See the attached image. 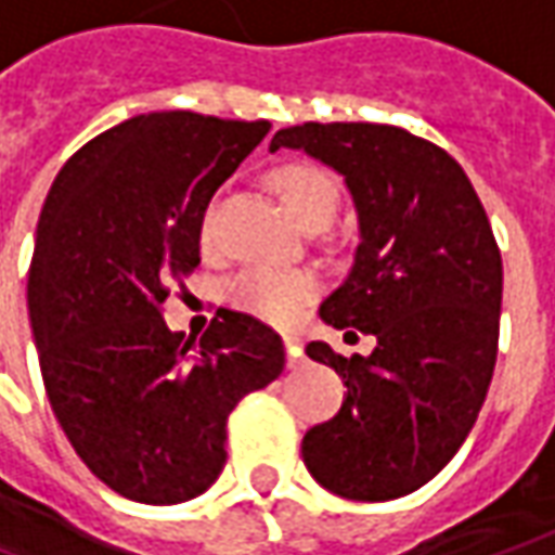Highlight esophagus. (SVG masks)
<instances>
[{"mask_svg":"<svg viewBox=\"0 0 555 555\" xmlns=\"http://www.w3.org/2000/svg\"><path fill=\"white\" fill-rule=\"evenodd\" d=\"M285 353H288V362H292V365L300 362V356H304V344H300V337L285 335Z\"/></svg>","mask_w":555,"mask_h":555,"instance_id":"34e87169","label":"esophagus"}]
</instances>
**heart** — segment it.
<instances>
[{
	"instance_id": "b5f03b06",
	"label": "heart",
	"mask_w": 555,
	"mask_h": 555,
	"mask_svg": "<svg viewBox=\"0 0 555 555\" xmlns=\"http://www.w3.org/2000/svg\"><path fill=\"white\" fill-rule=\"evenodd\" d=\"M273 190L288 208V215L307 227H325L337 208L335 181L307 163H288L273 171ZM202 245H215V205L205 208L199 220ZM230 304L242 313L263 319L270 325H292L319 295V276L313 270H279V267H248L230 282Z\"/></svg>"
}]
</instances>
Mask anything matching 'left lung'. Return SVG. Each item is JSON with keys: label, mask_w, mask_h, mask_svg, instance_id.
Masks as SVG:
<instances>
[{"label": "left lung", "mask_w": 555, "mask_h": 555, "mask_svg": "<svg viewBox=\"0 0 555 555\" xmlns=\"http://www.w3.org/2000/svg\"><path fill=\"white\" fill-rule=\"evenodd\" d=\"M344 175L359 211L350 276L322 300L335 328L377 337L372 356L307 344L344 405L304 436L319 486L392 501L427 486L473 430L498 359L504 267L486 208L442 146L396 125L304 122L276 131Z\"/></svg>", "instance_id": "1"}]
</instances>
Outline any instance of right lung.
Listing matches in <instances>:
<instances>
[{"label": "right lung", "mask_w": 555, "mask_h": 555, "mask_svg": "<svg viewBox=\"0 0 555 555\" xmlns=\"http://www.w3.org/2000/svg\"><path fill=\"white\" fill-rule=\"evenodd\" d=\"M270 122L146 113L79 146L51 183L27 307L51 411L106 488L181 504L227 464V417L285 369L282 337L223 310L186 340L163 300L199 263V220Z\"/></svg>", "instance_id": "add662e5"}]
</instances>
